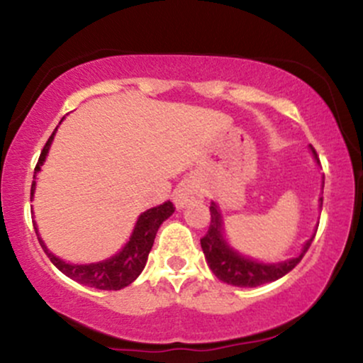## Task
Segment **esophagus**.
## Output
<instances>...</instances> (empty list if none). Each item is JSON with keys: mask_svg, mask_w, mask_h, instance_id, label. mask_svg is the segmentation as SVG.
<instances>
[{"mask_svg": "<svg viewBox=\"0 0 363 363\" xmlns=\"http://www.w3.org/2000/svg\"><path fill=\"white\" fill-rule=\"evenodd\" d=\"M202 199L203 195L194 182L182 183V185L174 190V195H173V202L174 206H177V209H185V207H189L190 203L202 202Z\"/></svg>", "mask_w": 363, "mask_h": 363, "instance_id": "esophagus-1", "label": "esophagus"}]
</instances>
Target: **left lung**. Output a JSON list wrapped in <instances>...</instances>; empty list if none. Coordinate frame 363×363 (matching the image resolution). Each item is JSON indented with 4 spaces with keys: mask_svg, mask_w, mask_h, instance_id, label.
<instances>
[{
    "mask_svg": "<svg viewBox=\"0 0 363 363\" xmlns=\"http://www.w3.org/2000/svg\"><path fill=\"white\" fill-rule=\"evenodd\" d=\"M308 150L312 152V157L313 161L317 162V166H320L315 149H313L312 145H308ZM320 189H324V177ZM319 207H323V197H319ZM209 209L211 226L207 235L201 240V247L211 271H213L219 279L225 281L228 284H233V286L255 288L260 286V284L272 283V281L283 278L284 274H288V272L302 260L305 252L311 247L313 236H315V233H313L311 238L303 243L302 250H300V254L296 255V257L279 260V262H262V260L248 257V255L236 250L235 247H231L225 235V223H223V216L218 203L211 202Z\"/></svg>",
    "mask_w": 363,
    "mask_h": 363,
    "instance_id": "8db88e82",
    "label": "left lung"
}]
</instances>
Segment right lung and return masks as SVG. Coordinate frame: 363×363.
I'll list each match as a JSON object with an SVG mask.
<instances>
[{"mask_svg": "<svg viewBox=\"0 0 363 363\" xmlns=\"http://www.w3.org/2000/svg\"><path fill=\"white\" fill-rule=\"evenodd\" d=\"M63 121V118H61ZM60 121V123H61ZM58 130V128H56ZM56 130L52 132V135L48 138L46 145H44L43 152H40L38 166L34 169V182H32L30 189V201L34 199L35 194V178L40 171V166L46 161L48 152H50L52 138L56 135ZM174 213L173 203L169 201L162 202L161 206L150 207V209L144 211L137 218L135 226H133L132 235H130L128 242L121 247V250H118L111 257L99 260V262H91V264H73L67 262V260L60 259L58 255H55L50 248L46 247L44 240L40 238L39 228L34 221V230L38 235V240L43 247V250L46 252V255L50 260L55 264L58 269L63 272L65 276L77 281V283L84 284V286L97 288V290H121V288L128 286L130 283H133L140 272L144 271L145 264H147V257L150 248L154 245V238H156L157 230L171 214Z\"/></svg>", "mask_w": 363, "mask_h": 363, "instance_id": "1", "label": "right lung"}]
</instances>
